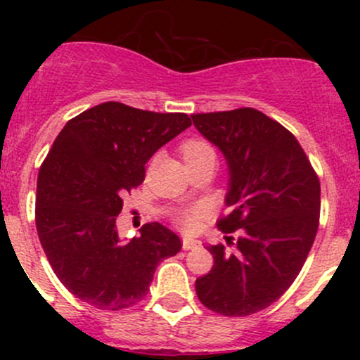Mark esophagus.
I'll return each mask as SVG.
<instances>
[{
  "instance_id": "1",
  "label": "esophagus",
  "mask_w": 360,
  "mask_h": 360,
  "mask_svg": "<svg viewBox=\"0 0 360 360\" xmlns=\"http://www.w3.org/2000/svg\"><path fill=\"white\" fill-rule=\"evenodd\" d=\"M196 247H200V242L198 240H193V238H183V249L184 250L196 249Z\"/></svg>"
}]
</instances>
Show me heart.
Masks as SVG:
<instances>
[{
	"label": "heart",
	"instance_id": "heart-1",
	"mask_svg": "<svg viewBox=\"0 0 360 360\" xmlns=\"http://www.w3.org/2000/svg\"><path fill=\"white\" fill-rule=\"evenodd\" d=\"M179 152L188 166L200 162V160H203L210 155H214L212 146L203 139L184 140V142L181 143ZM201 214H203V208H201V206H193V208L181 210L179 214H177V223H179L184 230H191L198 225V220L201 218Z\"/></svg>",
	"mask_w": 360,
	"mask_h": 360
}]
</instances>
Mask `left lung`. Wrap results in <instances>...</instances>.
Masks as SVG:
<instances>
[{"mask_svg":"<svg viewBox=\"0 0 360 360\" xmlns=\"http://www.w3.org/2000/svg\"><path fill=\"white\" fill-rule=\"evenodd\" d=\"M225 155L229 214L218 220L235 247L210 245L213 267L196 279L206 308L247 316L278 301L300 274L320 223V181L303 147L281 123L254 108L191 115Z\"/></svg>","mask_w":360,"mask_h":360,"instance_id":"8db88e82","label":"left lung"}]
</instances>
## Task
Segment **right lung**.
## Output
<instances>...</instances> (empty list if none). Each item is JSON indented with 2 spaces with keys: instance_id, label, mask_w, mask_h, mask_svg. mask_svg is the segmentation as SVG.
<instances>
[{
  "instance_id": "add662e5",
  "label": "right lung",
  "mask_w": 360,
  "mask_h": 360,
  "mask_svg": "<svg viewBox=\"0 0 360 360\" xmlns=\"http://www.w3.org/2000/svg\"><path fill=\"white\" fill-rule=\"evenodd\" d=\"M191 127L186 113H155L118 101L65 123L40 166L35 225L49 264L76 298L100 309L128 308L148 292L157 264L181 250L160 223L120 240L123 196L146 179V164Z\"/></svg>"
}]
</instances>
